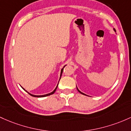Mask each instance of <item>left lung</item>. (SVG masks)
<instances>
[{
    "label": "left lung",
    "mask_w": 131,
    "mask_h": 131,
    "mask_svg": "<svg viewBox=\"0 0 131 131\" xmlns=\"http://www.w3.org/2000/svg\"><path fill=\"white\" fill-rule=\"evenodd\" d=\"M114 31H116V30H115V29H114ZM77 90H78V91H79V92H80V93L83 94V95H85V94H84V93H82V92H80V91H79V89H77Z\"/></svg>",
    "instance_id": "1"
}]
</instances>
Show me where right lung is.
I'll use <instances>...</instances> for the list:
<instances>
[{"label":"right lung","instance_id":"right-lung-1","mask_svg":"<svg viewBox=\"0 0 131 131\" xmlns=\"http://www.w3.org/2000/svg\"><path fill=\"white\" fill-rule=\"evenodd\" d=\"M64 67H65V66H64ZM64 67H63L62 69V70H61V76H60V77H61V75H62V71H63V70H64ZM60 79H61V77H60ZM58 85H57V86H56V88L55 89H54V90L53 91V92H51V93H48V94H46V95H32V94H31V93H28H28H29V95H30L31 96H34V97H45V96H49V95H52V94H53L54 92H56V89H57V88H58ZM23 90H25L24 89H23Z\"/></svg>","mask_w":131,"mask_h":131}]
</instances>
